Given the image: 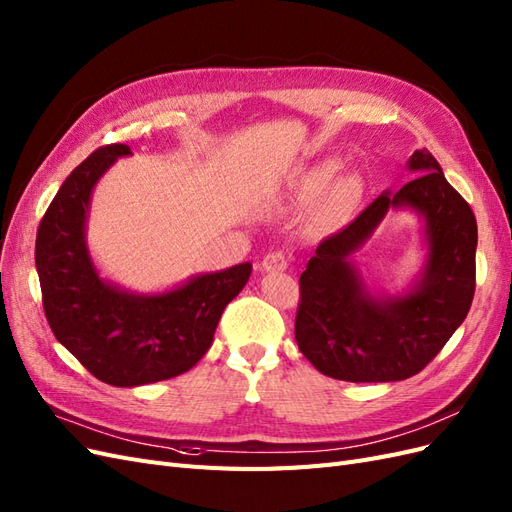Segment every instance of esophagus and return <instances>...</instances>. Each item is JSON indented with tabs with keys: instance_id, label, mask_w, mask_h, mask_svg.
I'll list each match as a JSON object with an SVG mask.
<instances>
[{
	"instance_id": "obj_1",
	"label": "esophagus",
	"mask_w": 512,
	"mask_h": 512,
	"mask_svg": "<svg viewBox=\"0 0 512 512\" xmlns=\"http://www.w3.org/2000/svg\"><path fill=\"white\" fill-rule=\"evenodd\" d=\"M261 266L266 272H283L289 268V255L285 251H272L263 257Z\"/></svg>"
}]
</instances>
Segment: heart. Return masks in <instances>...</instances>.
<instances>
[{
	"label": "heart",
	"mask_w": 512,
	"mask_h": 512,
	"mask_svg": "<svg viewBox=\"0 0 512 512\" xmlns=\"http://www.w3.org/2000/svg\"><path fill=\"white\" fill-rule=\"evenodd\" d=\"M336 176V166L334 163H321L317 170H312L308 178L304 180V197L308 200H319V197L325 195V191L332 185V180ZM357 195V183L355 180H342V183L334 189L332 197H329V212L338 214L346 206H349Z\"/></svg>",
	"instance_id": "1"
}]
</instances>
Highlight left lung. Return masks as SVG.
<instances>
[{
	"mask_svg": "<svg viewBox=\"0 0 512 512\" xmlns=\"http://www.w3.org/2000/svg\"><path fill=\"white\" fill-rule=\"evenodd\" d=\"M417 176L383 193L317 246L300 276L295 340L321 374L349 383H389L419 374L464 323L476 287V219L423 148L410 157ZM415 207L426 219L431 255L415 292L376 301L345 261L389 207Z\"/></svg>",
	"mask_w": 512,
	"mask_h": 512,
	"instance_id": "1",
	"label": "left lung"
}]
</instances>
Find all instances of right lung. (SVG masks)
<instances>
[{"mask_svg": "<svg viewBox=\"0 0 512 512\" xmlns=\"http://www.w3.org/2000/svg\"><path fill=\"white\" fill-rule=\"evenodd\" d=\"M127 144L93 151L46 208L36 236L42 304L55 338L95 378L138 387L191 370L210 349L225 306L249 283L240 263L161 295H134L97 276L85 246L91 191Z\"/></svg>", "mask_w": 512, "mask_h": 512, "instance_id": "1", "label": "right lung"}]
</instances>
